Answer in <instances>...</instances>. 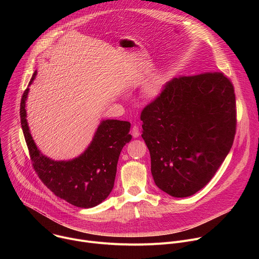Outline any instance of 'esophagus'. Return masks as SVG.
Segmentation results:
<instances>
[{
	"instance_id": "1",
	"label": "esophagus",
	"mask_w": 259,
	"mask_h": 259,
	"mask_svg": "<svg viewBox=\"0 0 259 259\" xmlns=\"http://www.w3.org/2000/svg\"><path fill=\"white\" fill-rule=\"evenodd\" d=\"M131 133H132V136H133V137H135V138L138 137L139 134H140V133H139V128H138V126H136V125L133 126V127H132V130H131Z\"/></svg>"
}]
</instances>
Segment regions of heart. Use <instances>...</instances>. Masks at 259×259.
Masks as SVG:
<instances>
[{"mask_svg": "<svg viewBox=\"0 0 259 259\" xmlns=\"http://www.w3.org/2000/svg\"><path fill=\"white\" fill-rule=\"evenodd\" d=\"M162 88H163L162 82L160 80H156V81H153L150 84L146 85L145 91L150 96L155 97L162 91Z\"/></svg>", "mask_w": 259, "mask_h": 259, "instance_id": "b5f03b06", "label": "heart"}]
</instances>
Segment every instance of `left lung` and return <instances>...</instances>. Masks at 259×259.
Here are the masks:
<instances>
[{
  "label": "left lung",
  "instance_id": "left-lung-1",
  "mask_svg": "<svg viewBox=\"0 0 259 259\" xmlns=\"http://www.w3.org/2000/svg\"><path fill=\"white\" fill-rule=\"evenodd\" d=\"M156 186L175 198L203 189L230 153L236 95L223 72L174 78L141 112Z\"/></svg>",
  "mask_w": 259,
  "mask_h": 259
}]
</instances>
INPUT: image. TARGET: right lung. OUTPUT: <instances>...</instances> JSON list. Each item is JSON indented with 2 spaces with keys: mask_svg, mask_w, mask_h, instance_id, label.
Instances as JSON below:
<instances>
[{
  "mask_svg": "<svg viewBox=\"0 0 259 259\" xmlns=\"http://www.w3.org/2000/svg\"><path fill=\"white\" fill-rule=\"evenodd\" d=\"M36 71L33 72L29 85ZM28 88L20 102V122L34 171L45 186L67 203L91 208L104 201L115 183L117 164L123 146L132 136L130 123L119 120L102 121L88 149L70 161H54L40 153L26 122L25 100Z\"/></svg>",
  "mask_w": 259,
  "mask_h": 259,
  "instance_id": "add662e5",
  "label": "right lung"
}]
</instances>
